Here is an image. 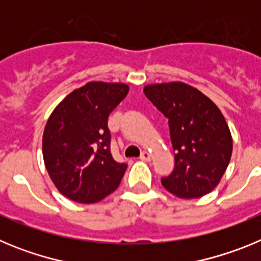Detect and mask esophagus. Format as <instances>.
Returning a JSON list of instances; mask_svg holds the SVG:
<instances>
[{
  "label": "esophagus",
  "instance_id": "esophagus-1",
  "mask_svg": "<svg viewBox=\"0 0 261 261\" xmlns=\"http://www.w3.org/2000/svg\"><path fill=\"white\" fill-rule=\"evenodd\" d=\"M150 153L149 151H142L141 155H140V159H142V161H150Z\"/></svg>",
  "mask_w": 261,
  "mask_h": 261
}]
</instances>
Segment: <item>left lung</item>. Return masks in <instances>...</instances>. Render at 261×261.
I'll list each match as a JSON object with an SVG mask.
<instances>
[{
	"label": "left lung",
	"instance_id": "1",
	"mask_svg": "<svg viewBox=\"0 0 261 261\" xmlns=\"http://www.w3.org/2000/svg\"><path fill=\"white\" fill-rule=\"evenodd\" d=\"M144 93L168 119L175 168L162 177L163 187L181 199L213 191L232 153L231 133L220 108L183 82L147 85Z\"/></svg>",
	"mask_w": 261,
	"mask_h": 261
}]
</instances>
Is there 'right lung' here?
Segmentation results:
<instances>
[{
	"label": "right lung",
	"mask_w": 261,
	"mask_h": 261,
	"mask_svg": "<svg viewBox=\"0 0 261 261\" xmlns=\"http://www.w3.org/2000/svg\"><path fill=\"white\" fill-rule=\"evenodd\" d=\"M125 84L89 82L71 91L53 112L43 135V158L57 190L93 204L119 187L126 170L111 154L108 116L126 96Z\"/></svg>",
	"instance_id": "right-lung-1"
}]
</instances>
